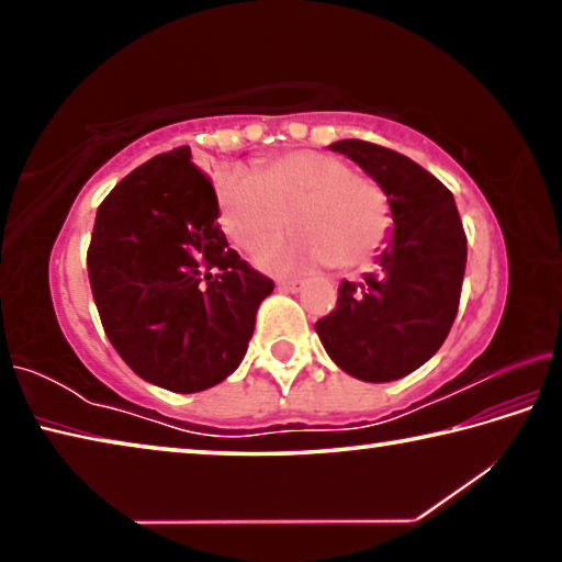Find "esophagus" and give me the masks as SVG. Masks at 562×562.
<instances>
[{
	"label": "esophagus",
	"mask_w": 562,
	"mask_h": 562,
	"mask_svg": "<svg viewBox=\"0 0 562 562\" xmlns=\"http://www.w3.org/2000/svg\"><path fill=\"white\" fill-rule=\"evenodd\" d=\"M278 288L280 290H288V292H294L302 288V280H278Z\"/></svg>",
	"instance_id": "obj_1"
}]
</instances>
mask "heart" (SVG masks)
I'll use <instances>...</instances> for the list:
<instances>
[{
    "label": "heart",
    "mask_w": 562,
    "mask_h": 562,
    "mask_svg": "<svg viewBox=\"0 0 562 562\" xmlns=\"http://www.w3.org/2000/svg\"><path fill=\"white\" fill-rule=\"evenodd\" d=\"M215 193L225 233L245 252L265 250L290 223L297 227L290 245L265 255L272 265L327 260L331 268H355L376 250L392 223L382 186L319 150L278 156L255 176L223 170Z\"/></svg>",
    "instance_id": "heart-1"
}]
</instances>
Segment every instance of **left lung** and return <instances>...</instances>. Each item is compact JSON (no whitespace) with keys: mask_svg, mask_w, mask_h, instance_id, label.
Listing matches in <instances>:
<instances>
[{"mask_svg":"<svg viewBox=\"0 0 562 562\" xmlns=\"http://www.w3.org/2000/svg\"><path fill=\"white\" fill-rule=\"evenodd\" d=\"M329 150L382 186L394 227L376 270L341 282L337 307L315 329L341 372L361 382H394L429 361L449 337L465 272V233L451 190L412 158L357 138Z\"/></svg>","mask_w":562,"mask_h":562,"instance_id":"obj_1","label":"left lung"}]
</instances>
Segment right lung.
I'll use <instances>...</instances> for the list:
<instances>
[{
    "instance_id": "add662e5",
    "label": "right lung",
    "mask_w": 562,
    "mask_h": 562,
    "mask_svg": "<svg viewBox=\"0 0 562 562\" xmlns=\"http://www.w3.org/2000/svg\"><path fill=\"white\" fill-rule=\"evenodd\" d=\"M217 195L180 146L146 160L99 205L87 255L101 325L140 379L178 394L231 376L270 278L217 225Z\"/></svg>"
}]
</instances>
